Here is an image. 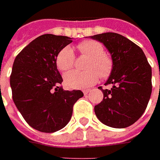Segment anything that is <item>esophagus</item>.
<instances>
[{
    "label": "esophagus",
    "mask_w": 160,
    "mask_h": 160,
    "mask_svg": "<svg viewBox=\"0 0 160 160\" xmlns=\"http://www.w3.org/2000/svg\"><path fill=\"white\" fill-rule=\"evenodd\" d=\"M91 92V90L90 89H87V90H83V94H87L88 92Z\"/></svg>",
    "instance_id": "esophagus-1"
}]
</instances>
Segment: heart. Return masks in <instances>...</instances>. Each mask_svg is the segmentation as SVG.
<instances>
[{"label":"heart","instance_id":"1","mask_svg":"<svg viewBox=\"0 0 160 160\" xmlns=\"http://www.w3.org/2000/svg\"><path fill=\"white\" fill-rule=\"evenodd\" d=\"M78 51L83 56L89 57L85 71H70L64 76V83L70 89H83L94 84L99 77L107 78L113 70V59L104 52L101 42L89 40L78 44ZM76 61L74 51L69 46L62 48L56 56V65L60 71L71 69Z\"/></svg>","mask_w":160,"mask_h":160}]
</instances>
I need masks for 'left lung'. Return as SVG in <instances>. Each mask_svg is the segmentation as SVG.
I'll return each instance as SVG.
<instances>
[{"instance_id": "8db88e82", "label": "left lung", "mask_w": 160, "mask_h": 160, "mask_svg": "<svg viewBox=\"0 0 160 160\" xmlns=\"http://www.w3.org/2000/svg\"><path fill=\"white\" fill-rule=\"evenodd\" d=\"M102 42L113 59V70L105 83L110 90L99 89L103 100L94 107L96 117L114 128L130 126L142 117L151 98V67L143 51L132 41L116 33L90 36Z\"/></svg>"}]
</instances>
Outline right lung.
<instances>
[{
  "instance_id": "1",
  "label": "right lung",
  "mask_w": 160,
  "mask_h": 160,
  "mask_svg": "<svg viewBox=\"0 0 160 160\" xmlns=\"http://www.w3.org/2000/svg\"><path fill=\"white\" fill-rule=\"evenodd\" d=\"M62 35L42 34L16 57L10 87L16 107L28 125L42 132H54L69 122L73 106L83 96L80 90L65 91L57 65L58 52L72 42Z\"/></svg>"
}]
</instances>
